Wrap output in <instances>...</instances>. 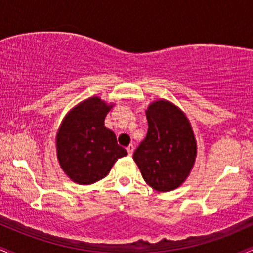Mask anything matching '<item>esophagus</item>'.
<instances>
[{"mask_svg": "<svg viewBox=\"0 0 253 253\" xmlns=\"http://www.w3.org/2000/svg\"><path fill=\"white\" fill-rule=\"evenodd\" d=\"M127 152H128V156H132L133 155V151H134V146L133 145H129L128 147H127Z\"/></svg>", "mask_w": 253, "mask_h": 253, "instance_id": "obj_1", "label": "esophagus"}]
</instances>
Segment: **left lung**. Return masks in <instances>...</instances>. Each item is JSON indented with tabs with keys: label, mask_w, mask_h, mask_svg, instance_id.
<instances>
[{
	"label": "left lung",
	"mask_w": 253,
	"mask_h": 253,
	"mask_svg": "<svg viewBox=\"0 0 253 253\" xmlns=\"http://www.w3.org/2000/svg\"><path fill=\"white\" fill-rule=\"evenodd\" d=\"M146 118V138L133 159L152 189L171 191L184 183L195 164L197 144L193 127L183 110L162 98L150 103Z\"/></svg>",
	"instance_id": "obj_1"
}]
</instances>
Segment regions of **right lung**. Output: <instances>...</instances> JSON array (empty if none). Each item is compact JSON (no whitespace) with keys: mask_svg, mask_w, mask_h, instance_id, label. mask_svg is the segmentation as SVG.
<instances>
[{"mask_svg":"<svg viewBox=\"0 0 253 253\" xmlns=\"http://www.w3.org/2000/svg\"><path fill=\"white\" fill-rule=\"evenodd\" d=\"M114 104L98 96L82 101L65 115L56 135L57 158L65 175L88 185L109 173L115 162L127 156L104 118Z\"/></svg>","mask_w":253,"mask_h":253,"instance_id":"right-lung-1","label":"right lung"}]
</instances>
